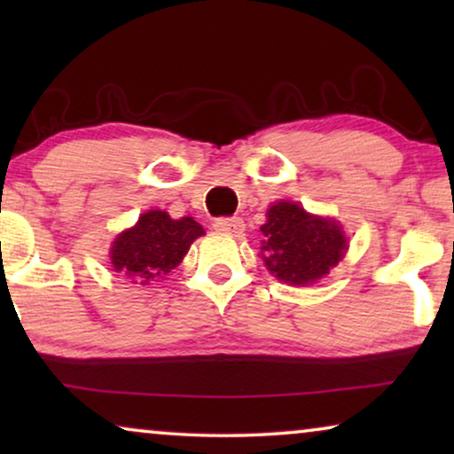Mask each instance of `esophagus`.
Wrapping results in <instances>:
<instances>
[{
	"label": "esophagus",
	"mask_w": 454,
	"mask_h": 454,
	"mask_svg": "<svg viewBox=\"0 0 454 454\" xmlns=\"http://www.w3.org/2000/svg\"><path fill=\"white\" fill-rule=\"evenodd\" d=\"M213 227L221 233H229V235H239L244 231V221L239 216H221V219H215Z\"/></svg>",
	"instance_id": "1"
}]
</instances>
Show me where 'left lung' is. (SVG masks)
<instances>
[{
  "label": "left lung",
  "instance_id": "8db88e82",
  "mask_svg": "<svg viewBox=\"0 0 454 454\" xmlns=\"http://www.w3.org/2000/svg\"><path fill=\"white\" fill-rule=\"evenodd\" d=\"M262 260L272 275L291 285H312L343 260L347 238L337 221L309 215L281 200L266 213Z\"/></svg>",
  "mask_w": 454,
  "mask_h": 454
}]
</instances>
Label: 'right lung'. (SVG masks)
<instances>
[{
    "label": "right lung",
    "mask_w": 454,
    "mask_h": 454,
    "mask_svg": "<svg viewBox=\"0 0 454 454\" xmlns=\"http://www.w3.org/2000/svg\"><path fill=\"white\" fill-rule=\"evenodd\" d=\"M200 235L204 229L192 216L176 221L165 210H148L132 229L117 235L111 246V264L132 283L148 285L176 269Z\"/></svg>",
    "instance_id": "1"
}]
</instances>
